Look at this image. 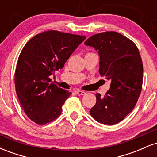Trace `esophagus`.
Returning <instances> with one entry per match:
<instances>
[{
	"label": "esophagus",
	"instance_id": "34e87169",
	"mask_svg": "<svg viewBox=\"0 0 157 157\" xmlns=\"http://www.w3.org/2000/svg\"><path fill=\"white\" fill-rule=\"evenodd\" d=\"M75 92H76L77 94H79V95H83L86 94V92L83 91H82V90H76V91H75Z\"/></svg>",
	"mask_w": 157,
	"mask_h": 157
}]
</instances>
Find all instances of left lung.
<instances>
[{"label": "left lung", "mask_w": 157, "mask_h": 157, "mask_svg": "<svg viewBox=\"0 0 157 157\" xmlns=\"http://www.w3.org/2000/svg\"><path fill=\"white\" fill-rule=\"evenodd\" d=\"M84 44L98 52L99 72L111 81L104 96L96 94L90 114L100 123L114 125L134 109L141 93L143 66L140 52L132 40L116 32L94 35Z\"/></svg>", "instance_id": "obj_1"}]
</instances>
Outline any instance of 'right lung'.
I'll use <instances>...</instances> for the list:
<instances>
[{
  "mask_svg": "<svg viewBox=\"0 0 157 157\" xmlns=\"http://www.w3.org/2000/svg\"><path fill=\"white\" fill-rule=\"evenodd\" d=\"M86 36L49 30L35 35L20 54L15 85L23 110L37 125L56 120L71 93L51 82L50 75L60 69Z\"/></svg>",
  "mask_w": 157,
  "mask_h": 157,
  "instance_id": "add662e5",
  "label": "right lung"
}]
</instances>
